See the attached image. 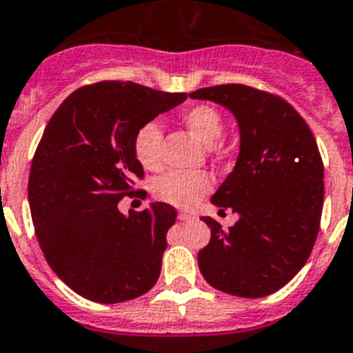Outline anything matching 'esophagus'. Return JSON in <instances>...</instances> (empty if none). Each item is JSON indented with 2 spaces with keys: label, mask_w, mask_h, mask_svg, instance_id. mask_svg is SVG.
I'll return each mask as SVG.
<instances>
[{
  "label": "esophagus",
  "mask_w": 353,
  "mask_h": 353,
  "mask_svg": "<svg viewBox=\"0 0 353 353\" xmlns=\"http://www.w3.org/2000/svg\"><path fill=\"white\" fill-rule=\"evenodd\" d=\"M177 219H179L181 222H188V220L194 219V214L188 213V211H179V214H177Z\"/></svg>",
  "instance_id": "1"
}]
</instances>
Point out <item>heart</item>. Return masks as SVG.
Instances as JSON below:
<instances>
[{
  "label": "heart",
  "mask_w": 353,
  "mask_h": 353,
  "mask_svg": "<svg viewBox=\"0 0 353 353\" xmlns=\"http://www.w3.org/2000/svg\"><path fill=\"white\" fill-rule=\"evenodd\" d=\"M188 133L204 147H214L223 134V119L219 110L208 104H197L181 115ZM134 158L145 170L161 167V130L156 122H147L134 133ZM211 190L206 174L170 172L158 177L152 185L154 197L176 208H192Z\"/></svg>",
  "instance_id": "1"
}]
</instances>
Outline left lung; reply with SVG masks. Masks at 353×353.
Wrapping results in <instances>:
<instances>
[{
	"label": "left lung",
	"mask_w": 353,
	"mask_h": 353,
	"mask_svg": "<svg viewBox=\"0 0 353 353\" xmlns=\"http://www.w3.org/2000/svg\"><path fill=\"white\" fill-rule=\"evenodd\" d=\"M190 97L229 110L240 130L234 168L211 197L220 214L231 208L238 222L222 229L202 216L211 240L197 256L201 274L229 295L275 293L305 265L320 229L323 163L316 140L293 106L268 92L232 83Z\"/></svg>",
	"instance_id": "8db88e82"
}]
</instances>
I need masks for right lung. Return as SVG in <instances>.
I'll use <instances>...</instances> for the list:
<instances>
[{
	"label": "right lung",
	"instance_id": "1",
	"mask_svg": "<svg viewBox=\"0 0 353 353\" xmlns=\"http://www.w3.org/2000/svg\"><path fill=\"white\" fill-rule=\"evenodd\" d=\"M185 99L101 81L72 92L46 125L30 172V211L48 265L83 299L119 304L158 281L176 210L151 202L122 214L117 204L143 177L134 133Z\"/></svg>",
	"mask_w": 353,
	"mask_h": 353
}]
</instances>
